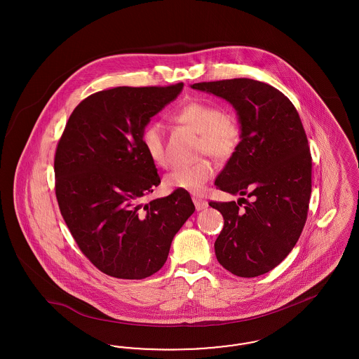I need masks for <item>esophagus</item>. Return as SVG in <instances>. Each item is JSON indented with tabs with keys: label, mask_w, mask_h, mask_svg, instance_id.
Masks as SVG:
<instances>
[{
	"label": "esophagus",
	"mask_w": 359,
	"mask_h": 359,
	"mask_svg": "<svg viewBox=\"0 0 359 359\" xmlns=\"http://www.w3.org/2000/svg\"><path fill=\"white\" fill-rule=\"evenodd\" d=\"M192 201H194V205H195L198 211H202V210H205V208L208 207V203L202 198H194Z\"/></svg>",
	"instance_id": "34e87169"
}]
</instances>
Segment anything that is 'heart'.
<instances>
[{"label": "heart", "instance_id": "obj_1", "mask_svg": "<svg viewBox=\"0 0 359 359\" xmlns=\"http://www.w3.org/2000/svg\"><path fill=\"white\" fill-rule=\"evenodd\" d=\"M175 120L201 133V149L217 158H227L236 151L239 142L238 123L223 114L214 103H186L175 113ZM141 141L149 157L160 167L170 165L167 151L165 128L161 122L149 123L141 135ZM214 165L210 160L202 158L189 164H179L164 177L168 189H184L192 194L203 191L207 182L214 176Z\"/></svg>", "mask_w": 359, "mask_h": 359}]
</instances>
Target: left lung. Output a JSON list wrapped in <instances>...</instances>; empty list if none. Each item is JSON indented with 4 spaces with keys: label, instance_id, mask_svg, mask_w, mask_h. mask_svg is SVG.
<instances>
[{
    "label": "left lung",
    "instance_id": "8db88e82",
    "mask_svg": "<svg viewBox=\"0 0 359 359\" xmlns=\"http://www.w3.org/2000/svg\"><path fill=\"white\" fill-rule=\"evenodd\" d=\"M230 103L241 141L215 186L237 202H210L224 224L215 256L239 277L276 268L296 245L307 219L312 161L302 120L290 100L264 82L239 78L191 85ZM252 202L241 208V196Z\"/></svg>",
    "mask_w": 359,
    "mask_h": 359
}]
</instances>
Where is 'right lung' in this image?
Here are the masks:
<instances>
[{
    "mask_svg": "<svg viewBox=\"0 0 359 359\" xmlns=\"http://www.w3.org/2000/svg\"><path fill=\"white\" fill-rule=\"evenodd\" d=\"M183 83L116 87L79 103L55 154L56 198L81 250L101 272L141 280L160 271L195 205L184 189L144 203L160 184L141 135Z\"/></svg>",
    "mask_w": 359,
    "mask_h": 359,
    "instance_id": "add662e5",
    "label": "right lung"
}]
</instances>
